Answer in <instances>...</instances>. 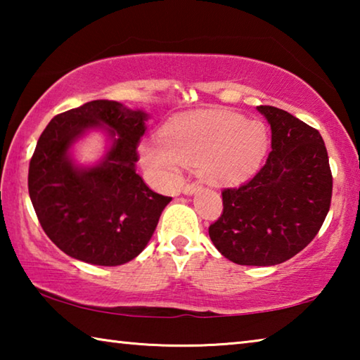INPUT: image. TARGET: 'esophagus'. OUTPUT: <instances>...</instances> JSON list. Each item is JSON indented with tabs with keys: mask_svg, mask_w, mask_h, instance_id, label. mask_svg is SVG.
I'll return each mask as SVG.
<instances>
[{
	"mask_svg": "<svg viewBox=\"0 0 360 360\" xmlns=\"http://www.w3.org/2000/svg\"><path fill=\"white\" fill-rule=\"evenodd\" d=\"M197 191H200L198 182H188V184H186L184 188H182V193H184V195H193Z\"/></svg>",
	"mask_w": 360,
	"mask_h": 360,
	"instance_id": "1",
	"label": "esophagus"
}]
</instances>
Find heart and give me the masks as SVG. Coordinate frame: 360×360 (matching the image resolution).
I'll return each instance as SVG.
<instances>
[{"label":"heart","instance_id":"obj_1","mask_svg":"<svg viewBox=\"0 0 360 360\" xmlns=\"http://www.w3.org/2000/svg\"><path fill=\"white\" fill-rule=\"evenodd\" d=\"M268 131L260 120L225 109L181 114L163 127L162 139L143 141V165L162 181H174L184 165L198 167L214 186H238L264 162Z\"/></svg>","mask_w":360,"mask_h":360}]
</instances>
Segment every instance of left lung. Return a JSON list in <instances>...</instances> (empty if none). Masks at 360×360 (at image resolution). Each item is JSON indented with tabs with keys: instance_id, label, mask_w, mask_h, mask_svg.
Instances as JSON below:
<instances>
[{
	"instance_id": "8db88e82",
	"label": "left lung",
	"mask_w": 360,
	"mask_h": 360,
	"mask_svg": "<svg viewBox=\"0 0 360 360\" xmlns=\"http://www.w3.org/2000/svg\"><path fill=\"white\" fill-rule=\"evenodd\" d=\"M271 127L265 165L238 188H224L210 238L238 265L289 260L318 235L330 210L332 173L319 131L275 106H257Z\"/></svg>"
}]
</instances>
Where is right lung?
Segmentation results:
<instances>
[{
	"label": "right lung",
	"mask_w": 360,
	"mask_h": 360,
	"mask_svg": "<svg viewBox=\"0 0 360 360\" xmlns=\"http://www.w3.org/2000/svg\"><path fill=\"white\" fill-rule=\"evenodd\" d=\"M148 114L117 101L95 100L53 117L30 160L28 192L53 245L85 264L115 266L143 252L172 197L136 173V146ZM89 129L112 144L96 166H77L70 148Z\"/></svg>",
	"instance_id": "obj_1"
}]
</instances>
